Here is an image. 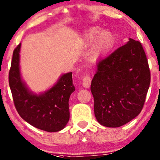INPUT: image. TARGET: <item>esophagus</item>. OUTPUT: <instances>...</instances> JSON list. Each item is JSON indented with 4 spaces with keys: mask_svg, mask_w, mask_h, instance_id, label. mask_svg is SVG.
Returning a JSON list of instances; mask_svg holds the SVG:
<instances>
[{
    "mask_svg": "<svg viewBox=\"0 0 160 160\" xmlns=\"http://www.w3.org/2000/svg\"><path fill=\"white\" fill-rule=\"evenodd\" d=\"M82 84L84 88H90L91 85V78L90 74L87 72L85 75H84L82 78Z\"/></svg>",
    "mask_w": 160,
    "mask_h": 160,
    "instance_id": "34e87169",
    "label": "esophagus"
}]
</instances>
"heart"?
Instances as JSON below:
<instances>
[{"instance_id": "b5f03b06", "label": "heart", "mask_w": 160, "mask_h": 160, "mask_svg": "<svg viewBox=\"0 0 160 160\" xmlns=\"http://www.w3.org/2000/svg\"><path fill=\"white\" fill-rule=\"evenodd\" d=\"M113 36L108 31H102L99 27H93L84 34V41L87 45L95 42L91 51V58L98 60L105 54L113 43Z\"/></svg>"}]
</instances>
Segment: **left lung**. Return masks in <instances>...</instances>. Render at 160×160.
Masks as SVG:
<instances>
[{"instance_id": "8db88e82", "label": "left lung", "mask_w": 160, "mask_h": 160, "mask_svg": "<svg viewBox=\"0 0 160 160\" xmlns=\"http://www.w3.org/2000/svg\"><path fill=\"white\" fill-rule=\"evenodd\" d=\"M150 82L143 48L133 39L99 60L90 87L98 123L116 128L136 118L143 107Z\"/></svg>"}]
</instances>
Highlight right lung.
I'll return each instance as SVG.
<instances>
[{
    "mask_svg": "<svg viewBox=\"0 0 160 160\" xmlns=\"http://www.w3.org/2000/svg\"><path fill=\"white\" fill-rule=\"evenodd\" d=\"M21 43L14 50L9 83L14 106L24 121L39 129L56 132L63 129L70 119L69 98L75 87L72 72L62 74L56 84L39 94L22 80L20 66Z\"/></svg>",
    "mask_w": 160,
    "mask_h": 160,
    "instance_id": "add662e5",
    "label": "right lung"
}]
</instances>
